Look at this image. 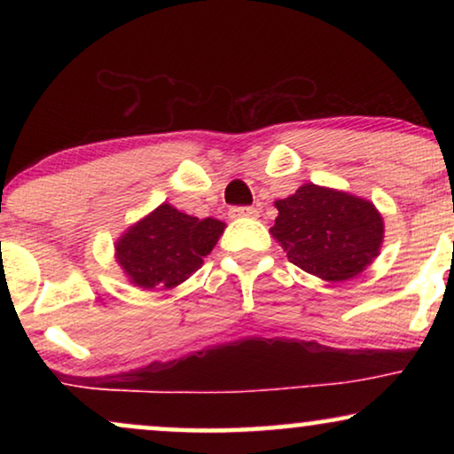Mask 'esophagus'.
<instances>
[{
  "mask_svg": "<svg viewBox=\"0 0 454 454\" xmlns=\"http://www.w3.org/2000/svg\"><path fill=\"white\" fill-rule=\"evenodd\" d=\"M229 215L233 216V219H239V216H258V208L254 207H233L231 210H229Z\"/></svg>",
  "mask_w": 454,
  "mask_h": 454,
  "instance_id": "1",
  "label": "esophagus"
}]
</instances>
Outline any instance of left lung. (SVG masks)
I'll list each match as a JSON object with an SVG mask.
<instances>
[{
	"label": "left lung",
	"instance_id": "1",
	"mask_svg": "<svg viewBox=\"0 0 454 454\" xmlns=\"http://www.w3.org/2000/svg\"><path fill=\"white\" fill-rule=\"evenodd\" d=\"M272 238L289 262L325 281H349L372 264L384 239L382 215L374 204L347 192L303 184L277 200Z\"/></svg>",
	"mask_w": 454,
	"mask_h": 454
}]
</instances>
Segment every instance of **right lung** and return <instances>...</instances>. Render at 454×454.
<instances>
[{"mask_svg":"<svg viewBox=\"0 0 454 454\" xmlns=\"http://www.w3.org/2000/svg\"><path fill=\"white\" fill-rule=\"evenodd\" d=\"M223 231V221L160 204L117 239L115 258L136 287L173 289L200 269Z\"/></svg>","mask_w":454,"mask_h":454,"instance_id":"1","label":"right lung"}]
</instances>
